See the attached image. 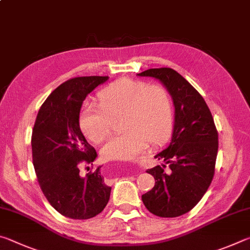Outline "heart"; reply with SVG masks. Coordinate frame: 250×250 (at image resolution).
I'll list each match as a JSON object with an SVG mask.
<instances>
[{"label":"heart","mask_w":250,"mask_h":250,"mask_svg":"<svg viewBox=\"0 0 250 250\" xmlns=\"http://www.w3.org/2000/svg\"><path fill=\"white\" fill-rule=\"evenodd\" d=\"M97 98L99 107H84L79 113V128L84 137L95 143L104 141L111 133L112 121L119 118L124 131L103 147L104 160L133 161L149 142L160 146L170 137L174 109L166 88L122 78L103 88Z\"/></svg>","instance_id":"heart-1"}]
</instances>
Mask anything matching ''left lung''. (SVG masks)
Wrapping results in <instances>:
<instances>
[{
  "label": "left lung",
  "instance_id": "obj_1",
  "mask_svg": "<svg viewBox=\"0 0 250 250\" xmlns=\"http://www.w3.org/2000/svg\"><path fill=\"white\" fill-rule=\"evenodd\" d=\"M138 76L158 79L171 95L175 110L170 145L154 156L164 163L146 171L155 184L143 194L142 202L156 216H181L201 201L213 180L216 126L203 97L174 69L151 68Z\"/></svg>",
  "mask_w": 250,
  "mask_h": 250
}]
</instances>
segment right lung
I'll list each match as a JSON object with an SVG mask.
<instances>
[{"instance_id": "obj_1", "label": "right lung", "mask_w": 250, "mask_h": 250, "mask_svg": "<svg viewBox=\"0 0 250 250\" xmlns=\"http://www.w3.org/2000/svg\"><path fill=\"white\" fill-rule=\"evenodd\" d=\"M108 76L69 79L57 87L37 115L32 133L33 164L45 197L58 213L88 219L104 210L111 188L104 184L100 167L84 176L82 163L92 164L97 152L79 128L83 100Z\"/></svg>"}]
</instances>
